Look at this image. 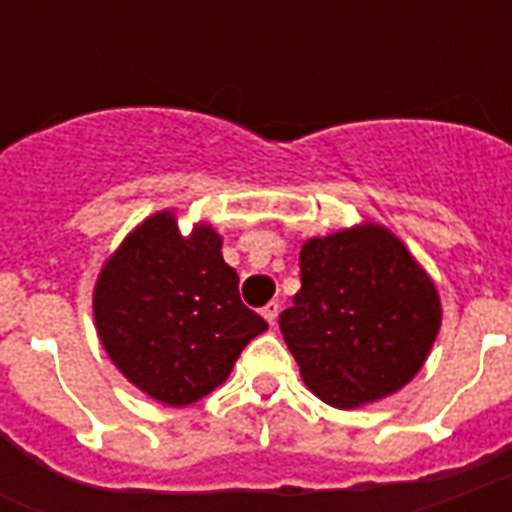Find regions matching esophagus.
I'll return each mask as SVG.
<instances>
[{
  "label": "esophagus",
  "instance_id": "esophagus-1",
  "mask_svg": "<svg viewBox=\"0 0 512 512\" xmlns=\"http://www.w3.org/2000/svg\"><path fill=\"white\" fill-rule=\"evenodd\" d=\"M279 311H281V305L276 303V300H271V303L265 305L263 308V316H265V321H268V324H276V319H279Z\"/></svg>",
  "mask_w": 512,
  "mask_h": 512
}]
</instances>
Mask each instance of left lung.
Returning a JSON list of instances; mask_svg holds the SVG:
<instances>
[{"instance_id": "left-lung-1", "label": "left lung", "mask_w": 512, "mask_h": 512, "mask_svg": "<svg viewBox=\"0 0 512 512\" xmlns=\"http://www.w3.org/2000/svg\"><path fill=\"white\" fill-rule=\"evenodd\" d=\"M292 303L279 316L284 342L305 385L340 409L404 388L441 327L433 281L380 225L305 241Z\"/></svg>"}]
</instances>
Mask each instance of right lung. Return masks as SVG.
Returning a JSON list of instances; mask_svg holds the SVG:
<instances>
[{
    "mask_svg": "<svg viewBox=\"0 0 512 512\" xmlns=\"http://www.w3.org/2000/svg\"><path fill=\"white\" fill-rule=\"evenodd\" d=\"M220 247L209 225L180 236L172 212H159L100 271L92 297L100 342L119 372L162 404L212 393L268 329L241 303L239 273Z\"/></svg>",
    "mask_w": 512,
    "mask_h": 512,
    "instance_id": "right-lung-1",
    "label": "right lung"
}]
</instances>
